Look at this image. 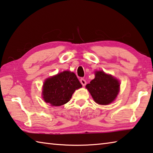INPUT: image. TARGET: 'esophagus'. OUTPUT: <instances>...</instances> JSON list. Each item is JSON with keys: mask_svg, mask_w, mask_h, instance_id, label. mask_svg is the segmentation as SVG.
<instances>
[{"mask_svg": "<svg viewBox=\"0 0 153 153\" xmlns=\"http://www.w3.org/2000/svg\"><path fill=\"white\" fill-rule=\"evenodd\" d=\"M80 82H81V84H82V86H85V85L86 84V80H85L84 78H81V79H80Z\"/></svg>", "mask_w": 153, "mask_h": 153, "instance_id": "34e87169", "label": "esophagus"}]
</instances>
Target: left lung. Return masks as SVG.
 <instances>
[{
  "instance_id": "left-lung-1",
  "label": "left lung",
  "mask_w": 153,
  "mask_h": 153,
  "mask_svg": "<svg viewBox=\"0 0 153 153\" xmlns=\"http://www.w3.org/2000/svg\"><path fill=\"white\" fill-rule=\"evenodd\" d=\"M120 82L111 75L104 71H96L95 78L86 87L94 101L100 105H108L112 102L119 93Z\"/></svg>"
}]
</instances>
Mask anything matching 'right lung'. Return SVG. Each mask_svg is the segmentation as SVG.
I'll use <instances>...</instances> for the list:
<instances>
[{"label":"right lung","mask_w":153,"mask_h":153,"mask_svg":"<svg viewBox=\"0 0 153 153\" xmlns=\"http://www.w3.org/2000/svg\"><path fill=\"white\" fill-rule=\"evenodd\" d=\"M81 87L76 74L65 71L46 79L43 86V98L46 102L58 107L69 102L75 90Z\"/></svg>","instance_id":"right-lung-1"}]
</instances>
